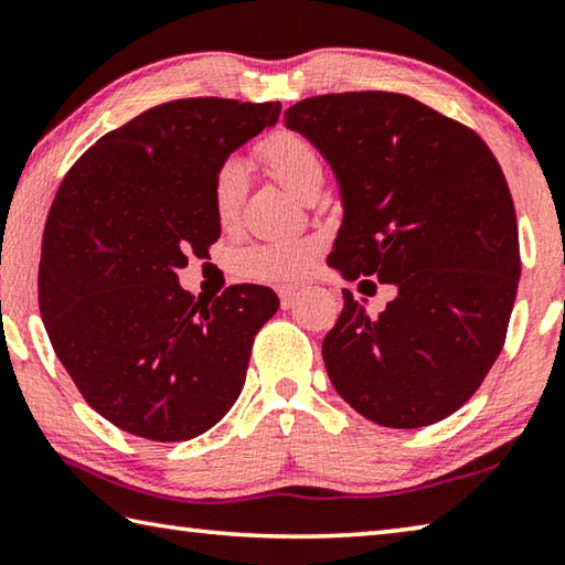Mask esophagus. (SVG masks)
Listing matches in <instances>:
<instances>
[{"label": "esophagus", "mask_w": 565, "mask_h": 565, "mask_svg": "<svg viewBox=\"0 0 565 565\" xmlns=\"http://www.w3.org/2000/svg\"><path fill=\"white\" fill-rule=\"evenodd\" d=\"M301 289H303V286H299V284H286V286H279V299H281V306H284V309H289V306L294 303L296 296L301 294Z\"/></svg>", "instance_id": "obj_1"}]
</instances>
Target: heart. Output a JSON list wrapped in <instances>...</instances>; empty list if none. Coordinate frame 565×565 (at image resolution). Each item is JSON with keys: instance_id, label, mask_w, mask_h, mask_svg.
Instances as JSON below:
<instances>
[{"instance_id": "1", "label": "heart", "mask_w": 565, "mask_h": 565, "mask_svg": "<svg viewBox=\"0 0 565 565\" xmlns=\"http://www.w3.org/2000/svg\"><path fill=\"white\" fill-rule=\"evenodd\" d=\"M266 171L291 191L294 196L303 199L309 191L321 189L323 181V159L319 149L311 145L301 134L279 129L266 137L256 147ZM246 194V174L238 161H224L214 177V212L222 224H232L242 212V202ZM319 252V244L311 238L303 242H274L248 246L236 254V271L246 279L264 281H284L303 274L313 264V256Z\"/></svg>"}]
</instances>
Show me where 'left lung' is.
<instances>
[{
  "label": "left lung",
  "mask_w": 565,
  "mask_h": 565,
  "mask_svg": "<svg viewBox=\"0 0 565 565\" xmlns=\"http://www.w3.org/2000/svg\"><path fill=\"white\" fill-rule=\"evenodd\" d=\"M284 121L337 177L343 218L331 269L396 289L379 317L343 289L321 347L333 388L379 426L451 416L499 359L521 279L499 161L476 131L406 94H323Z\"/></svg>",
  "instance_id": "1"
}]
</instances>
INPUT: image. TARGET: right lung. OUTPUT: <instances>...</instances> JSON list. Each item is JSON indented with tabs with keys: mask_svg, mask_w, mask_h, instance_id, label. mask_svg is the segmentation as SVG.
<instances>
[{
	"mask_svg": "<svg viewBox=\"0 0 565 565\" xmlns=\"http://www.w3.org/2000/svg\"><path fill=\"white\" fill-rule=\"evenodd\" d=\"M279 111V102L216 97L159 104L104 134L56 191L42 321L84 401L121 431L189 441L242 394L254 337L279 296L236 284L202 303L177 271L222 234L218 167Z\"/></svg>",
	"mask_w": 565,
	"mask_h": 565,
	"instance_id": "add662e5",
	"label": "right lung"
}]
</instances>
